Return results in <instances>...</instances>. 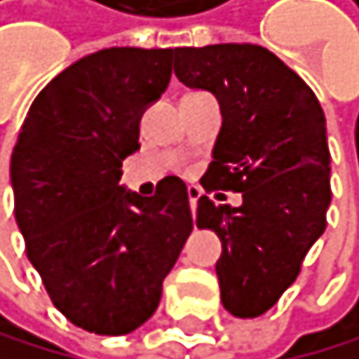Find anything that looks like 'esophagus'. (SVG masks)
Segmentation results:
<instances>
[{
	"mask_svg": "<svg viewBox=\"0 0 359 359\" xmlns=\"http://www.w3.org/2000/svg\"><path fill=\"white\" fill-rule=\"evenodd\" d=\"M187 193H189V202H191V210L195 213V208H197V200L202 197V191L197 189V187H189L187 189Z\"/></svg>",
	"mask_w": 359,
	"mask_h": 359,
	"instance_id": "obj_1",
	"label": "esophagus"
}]
</instances>
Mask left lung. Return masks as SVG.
I'll list each match as a JSON object with an SVG mask.
<instances>
[{
	"mask_svg": "<svg viewBox=\"0 0 359 359\" xmlns=\"http://www.w3.org/2000/svg\"><path fill=\"white\" fill-rule=\"evenodd\" d=\"M184 86L215 95L222 128L204 189L242 193L240 206L197 200V229L222 242V304L235 318L266 313L295 282L326 229L331 153L324 111L304 79L255 43L175 48Z\"/></svg>",
	"mask_w": 359,
	"mask_h": 359,
	"instance_id": "1",
	"label": "left lung"
}]
</instances>
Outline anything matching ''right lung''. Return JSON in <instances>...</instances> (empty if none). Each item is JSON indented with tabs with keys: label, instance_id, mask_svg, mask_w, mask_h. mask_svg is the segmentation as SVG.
<instances>
[{
	"label": "right lung",
	"instance_id": "right-lung-1",
	"mask_svg": "<svg viewBox=\"0 0 359 359\" xmlns=\"http://www.w3.org/2000/svg\"><path fill=\"white\" fill-rule=\"evenodd\" d=\"M175 48H104L62 70L22 124L11 157L15 219L53 304L75 326L126 335L149 320L193 231L187 184L126 191L121 162L166 90Z\"/></svg>",
	"mask_w": 359,
	"mask_h": 359
}]
</instances>
